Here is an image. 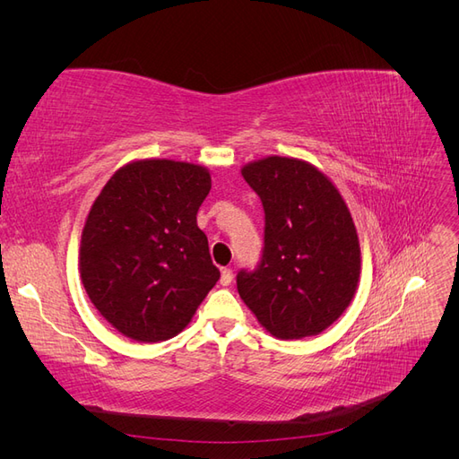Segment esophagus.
<instances>
[{
    "instance_id": "34e87169",
    "label": "esophagus",
    "mask_w": 459,
    "mask_h": 459,
    "mask_svg": "<svg viewBox=\"0 0 459 459\" xmlns=\"http://www.w3.org/2000/svg\"><path fill=\"white\" fill-rule=\"evenodd\" d=\"M231 281H233V270H230V268H224V270H221L220 283L224 285V287H228V285H231Z\"/></svg>"
}]
</instances>
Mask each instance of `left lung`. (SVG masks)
<instances>
[{
    "instance_id": "1",
    "label": "left lung",
    "mask_w": 459,
    "mask_h": 459,
    "mask_svg": "<svg viewBox=\"0 0 459 459\" xmlns=\"http://www.w3.org/2000/svg\"><path fill=\"white\" fill-rule=\"evenodd\" d=\"M266 214L256 272L238 275L247 308L281 341L314 337L349 308L362 253L352 214L331 179L295 157H264L241 169Z\"/></svg>"
}]
</instances>
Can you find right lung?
<instances>
[{
    "mask_svg": "<svg viewBox=\"0 0 459 459\" xmlns=\"http://www.w3.org/2000/svg\"><path fill=\"white\" fill-rule=\"evenodd\" d=\"M211 170L170 159H137L108 178L80 241V280L107 322L137 342L182 333L220 272L197 212Z\"/></svg>",
    "mask_w": 459,
    "mask_h": 459,
    "instance_id": "obj_1",
    "label": "right lung"
}]
</instances>
